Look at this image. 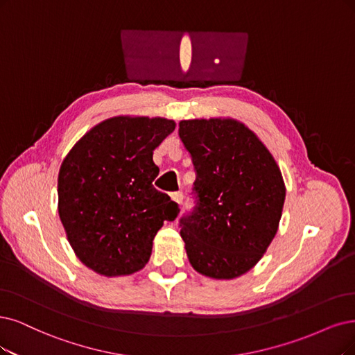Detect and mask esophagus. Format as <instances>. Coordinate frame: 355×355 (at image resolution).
<instances>
[{
	"mask_svg": "<svg viewBox=\"0 0 355 355\" xmlns=\"http://www.w3.org/2000/svg\"><path fill=\"white\" fill-rule=\"evenodd\" d=\"M171 199H173L175 203L181 205V202H182V193H181V191L173 193V194H171Z\"/></svg>",
	"mask_w": 355,
	"mask_h": 355,
	"instance_id": "1",
	"label": "esophagus"
}]
</instances>
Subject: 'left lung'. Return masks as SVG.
Instances as JSON below:
<instances>
[{
    "label": "left lung",
    "mask_w": 355,
    "mask_h": 355,
    "mask_svg": "<svg viewBox=\"0 0 355 355\" xmlns=\"http://www.w3.org/2000/svg\"><path fill=\"white\" fill-rule=\"evenodd\" d=\"M178 135L196 171L198 200L180 219L189 260L206 277L234 279L257 263L278 231L281 169L253 131L231 118L184 120Z\"/></svg>",
    "instance_id": "8db88e82"
}]
</instances>
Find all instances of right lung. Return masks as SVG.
<instances>
[{
  "label": "right lung",
  "instance_id": "right-lung-1",
  "mask_svg": "<svg viewBox=\"0 0 355 355\" xmlns=\"http://www.w3.org/2000/svg\"><path fill=\"white\" fill-rule=\"evenodd\" d=\"M175 128L166 118L114 116L95 125L65 156L58 214L76 256L105 277L140 270L164 220L178 205L153 187V150Z\"/></svg>",
  "mask_w": 355,
  "mask_h": 355
}]
</instances>
